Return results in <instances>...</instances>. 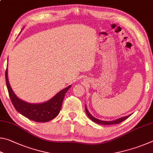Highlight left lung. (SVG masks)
<instances>
[{"label": "left lung", "instance_id": "1", "mask_svg": "<svg viewBox=\"0 0 153 153\" xmlns=\"http://www.w3.org/2000/svg\"><path fill=\"white\" fill-rule=\"evenodd\" d=\"M85 109H86V113L87 114V115L88 116V117L90 119V120H91L92 121H94V122H95V123L100 124V125H111V124H119L120 123L122 122L123 121L126 120V119H128L129 116L131 115H129L128 116H126V117L119 118V119H117V120H115L113 121H102V120H98V119L93 117L91 114L90 113L89 111H88L86 106H85Z\"/></svg>", "mask_w": 153, "mask_h": 153}]
</instances>
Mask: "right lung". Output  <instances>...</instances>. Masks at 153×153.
Returning a JSON list of instances; mask_svg holds the SVG:
<instances>
[{
  "label": "right lung",
  "instance_id": "obj_1",
  "mask_svg": "<svg viewBox=\"0 0 153 153\" xmlns=\"http://www.w3.org/2000/svg\"><path fill=\"white\" fill-rule=\"evenodd\" d=\"M8 66V65H7ZM7 67L5 71V79L10 99L18 112L29 120L36 122H47L55 118L60 112L62 103L66 92L71 85L59 91L48 101L40 104H32L19 99L13 91L8 80Z\"/></svg>",
  "mask_w": 153,
  "mask_h": 153
}]
</instances>
